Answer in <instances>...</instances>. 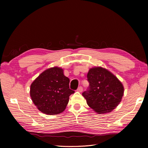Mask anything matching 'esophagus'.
I'll return each instance as SVG.
<instances>
[{"mask_svg": "<svg viewBox=\"0 0 148 148\" xmlns=\"http://www.w3.org/2000/svg\"><path fill=\"white\" fill-rule=\"evenodd\" d=\"M82 91H83V87L82 86H79L77 89V91L81 92H82Z\"/></svg>", "mask_w": 148, "mask_h": 148, "instance_id": "34e87169", "label": "esophagus"}]
</instances>
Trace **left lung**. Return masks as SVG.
<instances>
[{"label": "left lung", "instance_id": "8db88e82", "mask_svg": "<svg viewBox=\"0 0 148 148\" xmlns=\"http://www.w3.org/2000/svg\"><path fill=\"white\" fill-rule=\"evenodd\" d=\"M89 86L82 93L88 105L98 114L110 112L122 101L124 88L110 71L101 66L89 69L87 75Z\"/></svg>", "mask_w": 148, "mask_h": 148}]
</instances>
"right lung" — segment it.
Returning <instances> with one entry per match:
<instances>
[{
  "label": "right lung",
  "instance_id": "obj_1",
  "mask_svg": "<svg viewBox=\"0 0 148 148\" xmlns=\"http://www.w3.org/2000/svg\"><path fill=\"white\" fill-rule=\"evenodd\" d=\"M70 79L64 70L54 66L44 71L30 86V96L34 104L47 115L59 114L65 110L69 96L75 92L69 88Z\"/></svg>",
  "mask_w": 148,
  "mask_h": 148
}]
</instances>
